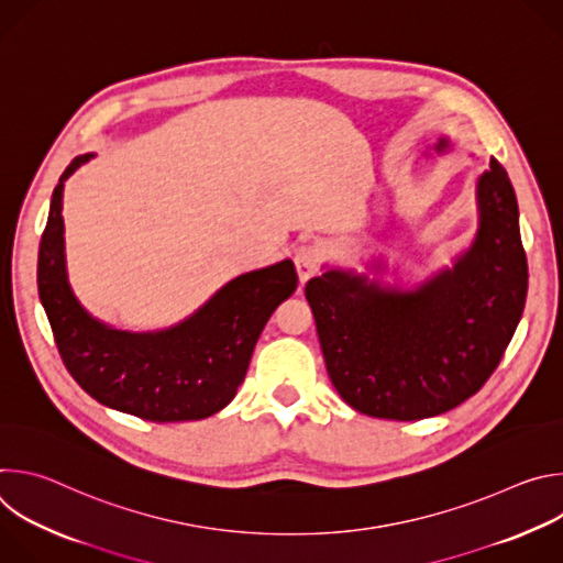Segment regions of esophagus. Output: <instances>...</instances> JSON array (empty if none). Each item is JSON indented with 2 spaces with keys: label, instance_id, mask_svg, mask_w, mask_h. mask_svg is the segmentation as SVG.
Listing matches in <instances>:
<instances>
[{
  "label": "esophagus",
  "instance_id": "obj_1",
  "mask_svg": "<svg viewBox=\"0 0 563 563\" xmlns=\"http://www.w3.org/2000/svg\"><path fill=\"white\" fill-rule=\"evenodd\" d=\"M294 263H296L300 285H305L318 272V250L313 245L298 247L294 254Z\"/></svg>",
  "mask_w": 563,
  "mask_h": 563
}]
</instances>
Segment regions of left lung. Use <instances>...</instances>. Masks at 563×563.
Returning a JSON list of instances; mask_svg holds the SVG:
<instances>
[{"instance_id": "1", "label": "left lung", "mask_w": 563, "mask_h": 563, "mask_svg": "<svg viewBox=\"0 0 563 563\" xmlns=\"http://www.w3.org/2000/svg\"><path fill=\"white\" fill-rule=\"evenodd\" d=\"M452 151L450 137L432 146ZM432 155V153H428ZM476 231L450 267L400 287L325 267L305 285L328 374L354 410L391 421L443 415L476 394L499 365L526 305L528 263L519 207L506 169L474 180Z\"/></svg>"}]
</instances>
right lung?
<instances>
[{"mask_svg": "<svg viewBox=\"0 0 563 563\" xmlns=\"http://www.w3.org/2000/svg\"><path fill=\"white\" fill-rule=\"evenodd\" d=\"M96 153L77 155L62 174L40 243L37 289L59 356L98 404L155 423L200 421L231 404L276 307L298 285L289 258L224 283L180 323L118 330L77 300L68 283L64 183Z\"/></svg>", "mask_w": 563, "mask_h": 563, "instance_id": "1", "label": "right lung"}]
</instances>
